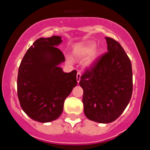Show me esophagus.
Returning a JSON list of instances; mask_svg holds the SVG:
<instances>
[{
    "label": "esophagus",
    "mask_w": 150,
    "mask_h": 150,
    "mask_svg": "<svg viewBox=\"0 0 150 150\" xmlns=\"http://www.w3.org/2000/svg\"><path fill=\"white\" fill-rule=\"evenodd\" d=\"M80 77H81V73L78 71L77 74H76V81H77L78 83L80 81Z\"/></svg>",
    "instance_id": "34e87169"
}]
</instances>
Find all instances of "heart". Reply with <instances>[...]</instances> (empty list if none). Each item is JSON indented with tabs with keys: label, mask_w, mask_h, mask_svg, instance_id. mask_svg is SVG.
<instances>
[{
	"label": "heart",
	"mask_w": 150,
	"mask_h": 150,
	"mask_svg": "<svg viewBox=\"0 0 150 150\" xmlns=\"http://www.w3.org/2000/svg\"><path fill=\"white\" fill-rule=\"evenodd\" d=\"M95 48V45L92 43H88L86 44H85L84 46H82L79 48L76 49V53L78 55H80V56H85V55H87L91 53V54L89 55L88 58V60H87V62L88 64L91 63L92 62L95 60V59L98 56V52H93L94 49ZM68 61H71V59H68Z\"/></svg>",
	"instance_id": "heart-1"
}]
</instances>
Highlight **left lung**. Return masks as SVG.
Here are the masks:
<instances>
[{
    "label": "left lung",
    "mask_w": 150,
    "mask_h": 150,
    "mask_svg": "<svg viewBox=\"0 0 150 150\" xmlns=\"http://www.w3.org/2000/svg\"><path fill=\"white\" fill-rule=\"evenodd\" d=\"M105 39L108 52L86 68L79 81L85 115L99 123L112 122L120 117L133 91L131 60L119 42Z\"/></svg>",
    "instance_id": "obj_1"
}]
</instances>
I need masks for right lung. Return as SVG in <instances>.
Segmentation results:
<instances>
[{
  "label": "right lung",
  "mask_w": 150,
  "mask_h": 150,
  "mask_svg": "<svg viewBox=\"0 0 150 150\" xmlns=\"http://www.w3.org/2000/svg\"><path fill=\"white\" fill-rule=\"evenodd\" d=\"M61 37L41 38L26 52L18 67L17 94L21 107L35 121L49 122L60 116L64 102L77 84L76 71L64 73L65 61L56 47Z\"/></svg>",
  "instance_id": "obj_1"
}]
</instances>
